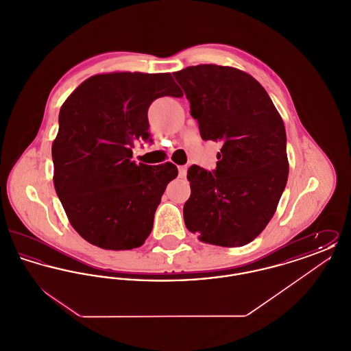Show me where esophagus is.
<instances>
[{
	"label": "esophagus",
	"instance_id": "esophagus-1",
	"mask_svg": "<svg viewBox=\"0 0 351 351\" xmlns=\"http://www.w3.org/2000/svg\"><path fill=\"white\" fill-rule=\"evenodd\" d=\"M186 176V166H179V178Z\"/></svg>",
	"mask_w": 351,
	"mask_h": 351
}]
</instances>
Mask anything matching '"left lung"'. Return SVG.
Listing matches in <instances>:
<instances>
[{"label": "left lung", "instance_id": "obj_1", "mask_svg": "<svg viewBox=\"0 0 351 351\" xmlns=\"http://www.w3.org/2000/svg\"><path fill=\"white\" fill-rule=\"evenodd\" d=\"M201 138L221 143L217 167L188 169L184 222L201 242L239 247L267 226L288 179L284 122L265 88L233 67L200 64L173 73Z\"/></svg>", "mask_w": 351, "mask_h": 351}]
</instances>
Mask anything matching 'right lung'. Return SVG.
<instances>
[{"mask_svg":"<svg viewBox=\"0 0 351 351\" xmlns=\"http://www.w3.org/2000/svg\"><path fill=\"white\" fill-rule=\"evenodd\" d=\"M182 97L171 73L113 72L80 84L59 113L52 143L53 185L73 229L105 250H132L150 235L172 163L135 165L134 142L150 139L147 110Z\"/></svg>","mask_w":351,"mask_h":351,"instance_id":"right-lung-1","label":"right lung"}]
</instances>
